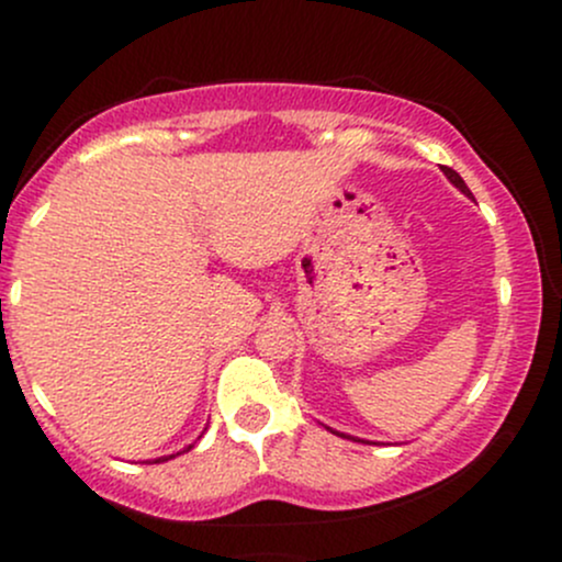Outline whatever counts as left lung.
Segmentation results:
<instances>
[{
    "mask_svg": "<svg viewBox=\"0 0 562 562\" xmlns=\"http://www.w3.org/2000/svg\"><path fill=\"white\" fill-rule=\"evenodd\" d=\"M443 173H447V179H449V182L451 184H454L457 187V190H460V192H465V195L468 198H473V192H470L468 190V184H465V179H462L460 177V173H457L454 169H449V166H443V169H441ZM333 434H338V430H333ZM338 436H344V434H338ZM344 438H351V436H344ZM353 441H357V438H353Z\"/></svg>",
    "mask_w": 562,
    "mask_h": 562,
    "instance_id": "8db88e82",
    "label": "left lung"
}]
</instances>
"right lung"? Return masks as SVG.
I'll use <instances>...</instances> for the list:
<instances>
[{
	"instance_id": "1",
	"label": "right lung",
	"mask_w": 562,
	"mask_h": 562,
	"mask_svg": "<svg viewBox=\"0 0 562 562\" xmlns=\"http://www.w3.org/2000/svg\"><path fill=\"white\" fill-rule=\"evenodd\" d=\"M190 449H192V447H187V449H184V451H190ZM171 457H173V454H169V457H160V460H156V462H164V460H171Z\"/></svg>"
}]
</instances>
